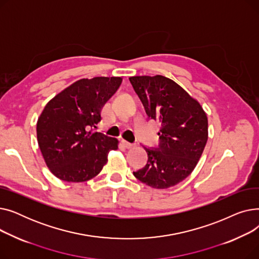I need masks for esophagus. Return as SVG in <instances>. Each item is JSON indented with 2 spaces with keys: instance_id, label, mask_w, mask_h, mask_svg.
Listing matches in <instances>:
<instances>
[{
  "instance_id": "34e87169",
  "label": "esophagus",
  "mask_w": 259,
  "mask_h": 259,
  "mask_svg": "<svg viewBox=\"0 0 259 259\" xmlns=\"http://www.w3.org/2000/svg\"><path fill=\"white\" fill-rule=\"evenodd\" d=\"M122 145H124L127 149H131V148H133L135 146V145H133V144H131V143L125 141V140H122Z\"/></svg>"
}]
</instances>
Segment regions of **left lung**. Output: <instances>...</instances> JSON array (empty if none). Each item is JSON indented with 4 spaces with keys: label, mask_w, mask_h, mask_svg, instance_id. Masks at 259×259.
<instances>
[{
    "label": "left lung",
    "mask_w": 259,
    "mask_h": 259,
    "mask_svg": "<svg viewBox=\"0 0 259 259\" xmlns=\"http://www.w3.org/2000/svg\"><path fill=\"white\" fill-rule=\"evenodd\" d=\"M149 117L158 119V150L145 147L148 161L133 172L154 189H168L192 173L208 141V117L198 101L162 75L129 77Z\"/></svg>",
    "instance_id": "left-lung-1"
}]
</instances>
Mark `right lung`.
<instances>
[{
	"mask_svg": "<svg viewBox=\"0 0 259 259\" xmlns=\"http://www.w3.org/2000/svg\"><path fill=\"white\" fill-rule=\"evenodd\" d=\"M119 76L81 78L45 106L36 122L39 150L50 172L68 183L87 182L106 165L118 140L93 131L104 105L121 84Z\"/></svg>",
	"mask_w": 259,
	"mask_h": 259,
	"instance_id": "add662e5",
	"label": "right lung"
}]
</instances>
